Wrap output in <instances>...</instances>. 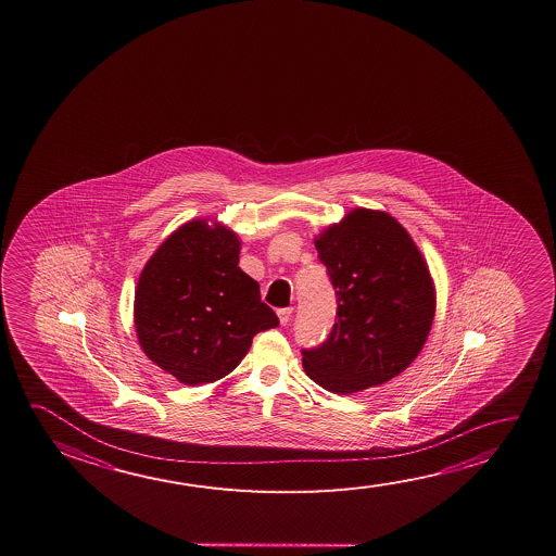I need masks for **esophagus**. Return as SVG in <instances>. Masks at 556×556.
<instances>
[{
    "mask_svg": "<svg viewBox=\"0 0 556 556\" xmlns=\"http://www.w3.org/2000/svg\"><path fill=\"white\" fill-rule=\"evenodd\" d=\"M277 316H279V321H281V326H287V324L291 321L292 308L277 309Z\"/></svg>",
    "mask_w": 556,
    "mask_h": 556,
    "instance_id": "1",
    "label": "esophagus"
}]
</instances>
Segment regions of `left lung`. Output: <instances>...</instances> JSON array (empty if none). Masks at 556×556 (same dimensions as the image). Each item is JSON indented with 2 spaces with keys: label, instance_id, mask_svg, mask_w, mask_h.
<instances>
[{
  "label": "left lung",
  "instance_id": "1",
  "mask_svg": "<svg viewBox=\"0 0 556 556\" xmlns=\"http://www.w3.org/2000/svg\"><path fill=\"white\" fill-rule=\"evenodd\" d=\"M336 289L328 339L302 349L309 380L333 393L380 386L417 358L432 328L437 296L409 232L383 211L355 210L316 240Z\"/></svg>",
  "mask_w": 556,
  "mask_h": 556
}]
</instances>
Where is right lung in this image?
Instances as JSON below:
<instances>
[{
	"label": "right lung",
	"instance_id": "add662e5",
	"mask_svg": "<svg viewBox=\"0 0 556 556\" xmlns=\"http://www.w3.org/2000/svg\"><path fill=\"white\" fill-rule=\"evenodd\" d=\"M238 254L232 230L190 220L164 240L139 275V345L178 382L225 378L247 356L255 333L279 326L257 281L238 267Z\"/></svg>",
	"mask_w": 556,
	"mask_h": 556
}]
</instances>
